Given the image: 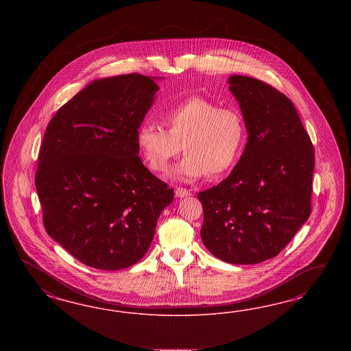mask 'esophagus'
<instances>
[{"label": "esophagus", "mask_w": 351, "mask_h": 351, "mask_svg": "<svg viewBox=\"0 0 351 351\" xmlns=\"http://www.w3.org/2000/svg\"><path fill=\"white\" fill-rule=\"evenodd\" d=\"M175 194H176L178 198H185V197L191 195V191H188V189H184V188H176Z\"/></svg>", "instance_id": "34e87169"}]
</instances>
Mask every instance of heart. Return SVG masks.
I'll return each instance as SVG.
<instances>
[{
    "label": "heart",
    "mask_w": 351,
    "mask_h": 351,
    "mask_svg": "<svg viewBox=\"0 0 351 351\" xmlns=\"http://www.w3.org/2000/svg\"><path fill=\"white\" fill-rule=\"evenodd\" d=\"M162 119L167 131L154 122H144L136 132V144L150 170H166L181 145L186 156L171 171L176 180L191 182L207 172L219 176L238 160L245 138V121L238 109L189 96L166 108Z\"/></svg>",
    "instance_id": "b5f03b06"
}]
</instances>
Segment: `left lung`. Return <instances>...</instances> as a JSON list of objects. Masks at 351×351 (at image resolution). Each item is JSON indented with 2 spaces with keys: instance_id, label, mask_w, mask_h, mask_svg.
Wrapping results in <instances>:
<instances>
[{
  "instance_id": "8db88e82",
  "label": "left lung",
  "mask_w": 351,
  "mask_h": 351,
  "mask_svg": "<svg viewBox=\"0 0 351 351\" xmlns=\"http://www.w3.org/2000/svg\"><path fill=\"white\" fill-rule=\"evenodd\" d=\"M228 84L248 138L230 175L198 193L201 237L215 257L251 265L276 257L308 220L314 148L287 96L247 75Z\"/></svg>"
}]
</instances>
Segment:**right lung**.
<instances>
[{
  "label": "right lung",
  "instance_id": "1",
  "mask_svg": "<svg viewBox=\"0 0 351 351\" xmlns=\"http://www.w3.org/2000/svg\"><path fill=\"white\" fill-rule=\"evenodd\" d=\"M157 77L97 78L65 103L43 135L36 172L43 225L82 264L132 266L147 254L173 189L138 158L136 132Z\"/></svg>",
  "mask_w": 351,
  "mask_h": 351
}]
</instances>
